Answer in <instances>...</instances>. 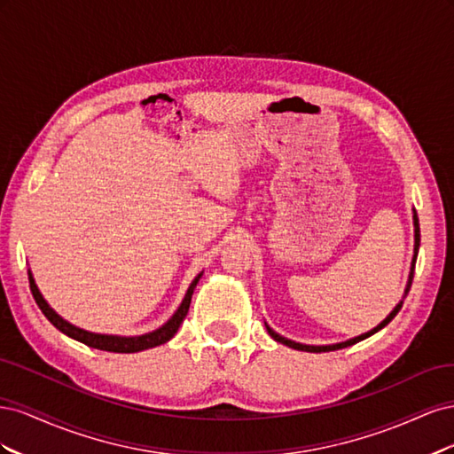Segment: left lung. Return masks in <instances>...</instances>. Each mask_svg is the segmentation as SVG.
Wrapping results in <instances>:
<instances>
[{"mask_svg": "<svg viewBox=\"0 0 454 454\" xmlns=\"http://www.w3.org/2000/svg\"><path fill=\"white\" fill-rule=\"evenodd\" d=\"M413 223H415V255H413V263H411V272H409V282H407V287H405V295H407V292H409V287H411V282H413V274H415V263H417V254H419V246H420V227H419V217H417V212L413 210ZM403 295V297H405ZM402 305H403V301H400V303L395 305V309L387 316V318H384L377 327H373L371 329V332H367V333H364V335H358V337H354V339H350V340H345V342H337V345H325V347H312V345H301V342H295V340H290V339H286V337H282V335H278L277 332H272V329L267 325V332H269V335L274 339V340H278V342H282V345H286V347H290V348H295V350H305V352H329V350H339V348H347V347H352V345H356V342H360V340H364V339H367V337H371L373 333H377L379 329H382L384 325H388L390 322H392V318L394 316L400 312V309H402Z\"/></svg>", "mask_w": 454, "mask_h": 454, "instance_id": "obj_1", "label": "left lung"}]
</instances>
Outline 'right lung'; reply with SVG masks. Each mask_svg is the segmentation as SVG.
<instances>
[{"label":"right lung","instance_id":"obj_1","mask_svg":"<svg viewBox=\"0 0 454 454\" xmlns=\"http://www.w3.org/2000/svg\"><path fill=\"white\" fill-rule=\"evenodd\" d=\"M202 277V272L199 274V277L191 282L189 290L182 301V305L177 307V310L174 312L172 318L160 325L159 329H155V332L151 333H145V335H138V337H119V335H102V333H90V332H85V329L81 327H75L74 324L66 322L62 316H59L57 312H54L47 301L43 299V295H41V292L37 290L35 286V280L32 277V272L28 270V278H30V290H32V295L35 299L37 307L41 309V312H43L47 316V320L59 329V332H62L64 335L72 337L79 342H83V345L90 347V348H98V350H107V352H119V354H132V352H142V350H147V348H153V347H159V345H164V342L170 340L177 327L182 325L184 318L187 316V310H189V305H191V297H193V292L195 287L199 284Z\"/></svg>","mask_w":454,"mask_h":454}]
</instances>
